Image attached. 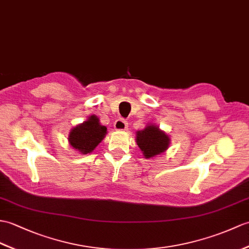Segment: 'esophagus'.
<instances>
[{"mask_svg": "<svg viewBox=\"0 0 249 249\" xmlns=\"http://www.w3.org/2000/svg\"><path fill=\"white\" fill-rule=\"evenodd\" d=\"M127 126H128L127 121H125L124 119H118L114 123V129L115 130H125V129H127Z\"/></svg>", "mask_w": 249, "mask_h": 249, "instance_id": "esophagus-1", "label": "esophagus"}]
</instances>
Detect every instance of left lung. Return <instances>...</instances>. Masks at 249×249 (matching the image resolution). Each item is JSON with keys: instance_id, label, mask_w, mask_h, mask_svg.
<instances>
[{"instance_id": "obj_1", "label": "left lung", "mask_w": 249, "mask_h": 249, "mask_svg": "<svg viewBox=\"0 0 249 249\" xmlns=\"http://www.w3.org/2000/svg\"><path fill=\"white\" fill-rule=\"evenodd\" d=\"M137 143L145 158H153L162 154L169 147L170 138L157 126H147L145 129L137 132Z\"/></svg>"}]
</instances>
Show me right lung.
Masks as SVG:
<instances>
[{
    "label": "right lung",
    "instance_id": "1",
    "mask_svg": "<svg viewBox=\"0 0 249 249\" xmlns=\"http://www.w3.org/2000/svg\"><path fill=\"white\" fill-rule=\"evenodd\" d=\"M107 134V128L98 122L95 115L85 121L83 124L77 125L69 135V142L83 155L91 153L100 144Z\"/></svg>",
    "mask_w": 249,
    "mask_h": 249
}]
</instances>
